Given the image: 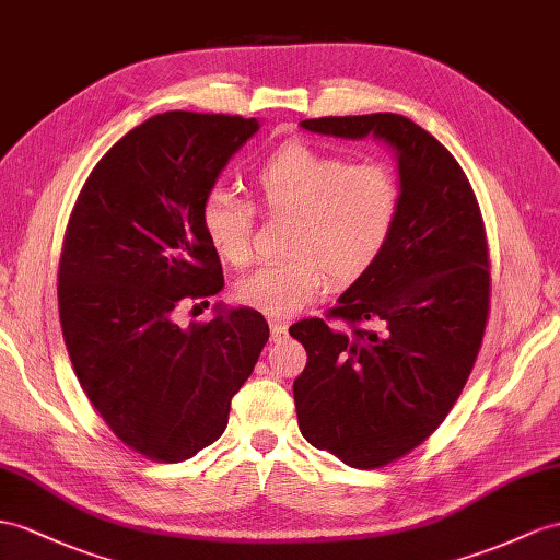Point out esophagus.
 Instances as JSON below:
<instances>
[{
    "label": "esophagus",
    "mask_w": 560,
    "mask_h": 560,
    "mask_svg": "<svg viewBox=\"0 0 560 560\" xmlns=\"http://www.w3.org/2000/svg\"><path fill=\"white\" fill-rule=\"evenodd\" d=\"M288 335V325L282 320H270V342H280Z\"/></svg>",
    "instance_id": "1"
}]
</instances>
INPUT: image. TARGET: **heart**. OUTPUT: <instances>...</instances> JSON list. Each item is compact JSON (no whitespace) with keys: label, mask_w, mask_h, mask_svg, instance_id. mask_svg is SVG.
<instances>
[{"label":"heart","mask_w":560,"mask_h":560,"mask_svg":"<svg viewBox=\"0 0 560 560\" xmlns=\"http://www.w3.org/2000/svg\"><path fill=\"white\" fill-rule=\"evenodd\" d=\"M256 203L268 215L290 218V258L244 276L237 302L270 318H290L320 296L327 276L359 280L383 254L399 209V187L383 163H349L306 142H288L254 173ZM201 225L223 261L244 266L252 256L254 207L225 189L203 201Z\"/></svg>","instance_id":"obj_1"}]
</instances>
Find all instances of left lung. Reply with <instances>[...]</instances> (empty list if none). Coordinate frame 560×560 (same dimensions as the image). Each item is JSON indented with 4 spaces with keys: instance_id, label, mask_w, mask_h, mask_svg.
<instances>
[{
    "instance_id": "left-lung-1",
    "label": "left lung",
    "mask_w": 560,
    "mask_h": 560,
    "mask_svg": "<svg viewBox=\"0 0 560 560\" xmlns=\"http://www.w3.org/2000/svg\"><path fill=\"white\" fill-rule=\"evenodd\" d=\"M308 132L385 142L399 168V209L377 261L323 318L290 335L308 363L294 380L299 430L351 468L401 458L442 425L472 371L489 313L480 207L448 149L399 114L327 116Z\"/></svg>"
}]
</instances>
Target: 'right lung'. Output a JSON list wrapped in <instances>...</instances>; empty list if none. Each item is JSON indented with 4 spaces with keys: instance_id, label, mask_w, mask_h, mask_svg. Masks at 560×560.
I'll use <instances>...</instances> for the list:
<instances>
[{
    "instance_id": "right-lung-1",
    "label": "right lung",
    "mask_w": 560,
    "mask_h": 560,
    "mask_svg": "<svg viewBox=\"0 0 560 560\" xmlns=\"http://www.w3.org/2000/svg\"><path fill=\"white\" fill-rule=\"evenodd\" d=\"M256 118L166 112L120 138L90 173L66 228L59 318L80 387L116 438L163 463L221 438L230 401L268 342L254 308L209 304L223 268L201 225L218 175Z\"/></svg>"
}]
</instances>
